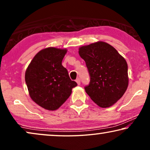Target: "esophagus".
<instances>
[{"mask_svg":"<svg viewBox=\"0 0 150 150\" xmlns=\"http://www.w3.org/2000/svg\"><path fill=\"white\" fill-rule=\"evenodd\" d=\"M76 83H77L78 85H81V81H80V79H77L76 80Z\"/></svg>","mask_w":150,"mask_h":150,"instance_id":"esophagus-1","label":"esophagus"}]
</instances>
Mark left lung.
<instances>
[{"instance_id":"left-lung-1","label":"left lung","mask_w":150,"mask_h":150,"mask_svg":"<svg viewBox=\"0 0 150 150\" xmlns=\"http://www.w3.org/2000/svg\"><path fill=\"white\" fill-rule=\"evenodd\" d=\"M90 75L86 93L101 108L110 107L122 97L128 86V64L114 47L104 42L79 49Z\"/></svg>"}]
</instances>
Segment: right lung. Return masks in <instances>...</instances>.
Masks as SVG:
<instances>
[{
  "label": "right lung",
  "mask_w": 150,
  "mask_h": 150,
  "mask_svg": "<svg viewBox=\"0 0 150 150\" xmlns=\"http://www.w3.org/2000/svg\"><path fill=\"white\" fill-rule=\"evenodd\" d=\"M67 49H42L33 57L25 72V81L33 101L48 110H57L77 86L62 65Z\"/></svg>",
  "instance_id": "add662e5"
}]
</instances>
